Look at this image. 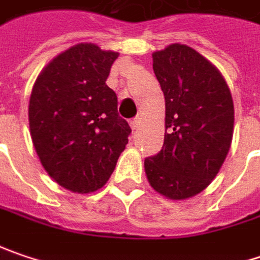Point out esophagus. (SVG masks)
Wrapping results in <instances>:
<instances>
[{"label": "esophagus", "instance_id": "34e87169", "mask_svg": "<svg viewBox=\"0 0 260 260\" xmlns=\"http://www.w3.org/2000/svg\"><path fill=\"white\" fill-rule=\"evenodd\" d=\"M139 125H140V118H139V117H136V118H133V120L130 121V127H132L133 130H136Z\"/></svg>", "mask_w": 260, "mask_h": 260}]
</instances>
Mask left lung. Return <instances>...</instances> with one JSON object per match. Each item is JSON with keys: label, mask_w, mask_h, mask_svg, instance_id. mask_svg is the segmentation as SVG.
<instances>
[{"label": "left lung", "mask_w": 260, "mask_h": 260, "mask_svg": "<svg viewBox=\"0 0 260 260\" xmlns=\"http://www.w3.org/2000/svg\"><path fill=\"white\" fill-rule=\"evenodd\" d=\"M165 98V136L159 153L145 159L149 184L173 201L208 187L227 158L234 105L227 82L211 61L187 45L152 54Z\"/></svg>", "instance_id": "left-lung-1"}]
</instances>
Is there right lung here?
I'll list each match as a JSON object with an SVG mask.
<instances>
[{
	"label": "right lung",
	"mask_w": 260,
	"mask_h": 260,
	"mask_svg": "<svg viewBox=\"0 0 260 260\" xmlns=\"http://www.w3.org/2000/svg\"><path fill=\"white\" fill-rule=\"evenodd\" d=\"M118 52L77 44L38 76L29 101V127L42 167L74 193L101 188L112 174L132 128L107 86Z\"/></svg>",
	"instance_id": "right-lung-1"
}]
</instances>
